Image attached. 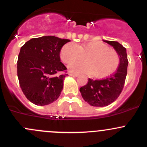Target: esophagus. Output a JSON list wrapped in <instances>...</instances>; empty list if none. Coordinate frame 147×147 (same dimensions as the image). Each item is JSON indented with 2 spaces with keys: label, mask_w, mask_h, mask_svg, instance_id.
Returning <instances> with one entry per match:
<instances>
[{
  "label": "esophagus",
  "mask_w": 147,
  "mask_h": 147,
  "mask_svg": "<svg viewBox=\"0 0 147 147\" xmlns=\"http://www.w3.org/2000/svg\"><path fill=\"white\" fill-rule=\"evenodd\" d=\"M69 75H70V76H72V77H78V74L72 73V72H69Z\"/></svg>",
  "instance_id": "1"
}]
</instances>
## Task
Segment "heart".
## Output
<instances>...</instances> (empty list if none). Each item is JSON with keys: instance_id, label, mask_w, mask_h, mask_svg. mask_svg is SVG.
Returning <instances> with one entry per match:
<instances>
[{"instance_id": "b5f03b06", "label": "heart", "mask_w": 147, "mask_h": 147, "mask_svg": "<svg viewBox=\"0 0 147 147\" xmlns=\"http://www.w3.org/2000/svg\"><path fill=\"white\" fill-rule=\"evenodd\" d=\"M84 57L85 62H76ZM60 60L69 64L68 69L75 73L92 74L96 78H104L113 74L119 65V55L100 41H91L80 45L67 43L60 52Z\"/></svg>"}]
</instances>
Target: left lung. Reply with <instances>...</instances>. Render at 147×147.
I'll use <instances>...</instances> for the list:
<instances>
[{"label": "left lung", "instance_id": "obj_1", "mask_svg": "<svg viewBox=\"0 0 147 147\" xmlns=\"http://www.w3.org/2000/svg\"><path fill=\"white\" fill-rule=\"evenodd\" d=\"M103 41L115 49L120 63L116 72L110 76L97 80L89 79L87 84L80 89L82 98L94 107H105L115 102L122 91L127 73L128 60L125 47L117 41Z\"/></svg>", "mask_w": 147, "mask_h": 147}]
</instances>
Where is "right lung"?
Here are the masks:
<instances>
[{"mask_svg": "<svg viewBox=\"0 0 147 147\" xmlns=\"http://www.w3.org/2000/svg\"><path fill=\"white\" fill-rule=\"evenodd\" d=\"M69 40L55 36L32 38L20 48L17 69L19 84L29 101L36 105L55 101L63 88L67 67L60 52Z\"/></svg>", "mask_w": 147, "mask_h": 147, "instance_id": "obj_1", "label": "right lung"}]
</instances>
